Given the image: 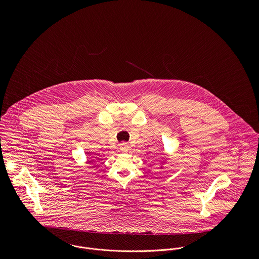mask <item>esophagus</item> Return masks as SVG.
Returning a JSON list of instances; mask_svg holds the SVG:
<instances>
[{
    "label": "esophagus",
    "mask_w": 259,
    "mask_h": 259,
    "mask_svg": "<svg viewBox=\"0 0 259 259\" xmlns=\"http://www.w3.org/2000/svg\"><path fill=\"white\" fill-rule=\"evenodd\" d=\"M119 148L122 152H127L128 149H130V146L126 143H122V144L119 145Z\"/></svg>",
    "instance_id": "esophagus-1"
}]
</instances>
